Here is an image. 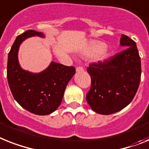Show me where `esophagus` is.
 Returning <instances> with one entry per match:
<instances>
[{"instance_id":"34e87169","label":"esophagus","mask_w":149,"mask_h":149,"mask_svg":"<svg viewBox=\"0 0 149 149\" xmlns=\"http://www.w3.org/2000/svg\"><path fill=\"white\" fill-rule=\"evenodd\" d=\"M84 71V68L81 67V66H78V67L76 68V72H83Z\"/></svg>"}]
</instances>
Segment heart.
Returning a JSON list of instances; mask_svg holds the SVG:
<instances>
[{
  "instance_id": "1",
  "label": "heart",
  "mask_w": 149,
  "mask_h": 149,
  "mask_svg": "<svg viewBox=\"0 0 149 149\" xmlns=\"http://www.w3.org/2000/svg\"><path fill=\"white\" fill-rule=\"evenodd\" d=\"M107 48L105 42L100 41L92 42L85 54L88 56H96L98 55V59L105 60L110 56V52Z\"/></svg>"
}]
</instances>
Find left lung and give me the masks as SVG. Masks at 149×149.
<instances>
[{"label":"left lung","mask_w":149,"mask_h":149,"mask_svg":"<svg viewBox=\"0 0 149 149\" xmlns=\"http://www.w3.org/2000/svg\"><path fill=\"white\" fill-rule=\"evenodd\" d=\"M120 45L123 51L87 68L91 87L86 99L97 113L109 115L123 110L131 103L139 86L141 59L136 43L123 34Z\"/></svg>","instance_id":"obj_1"}]
</instances>
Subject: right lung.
Here are the masks:
<instances>
[{
  "instance_id": "right-lung-1",
  "label": "right lung",
  "mask_w": 149,
  "mask_h": 149,
  "mask_svg": "<svg viewBox=\"0 0 149 149\" xmlns=\"http://www.w3.org/2000/svg\"><path fill=\"white\" fill-rule=\"evenodd\" d=\"M45 37L41 32L26 30L18 36L8 54L7 81L14 99L25 110L36 115H48L57 110L65 90L75 74V68L52 61L39 73L23 70L18 61L20 44L32 36Z\"/></svg>"
}]
</instances>
